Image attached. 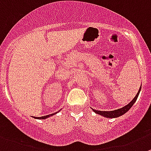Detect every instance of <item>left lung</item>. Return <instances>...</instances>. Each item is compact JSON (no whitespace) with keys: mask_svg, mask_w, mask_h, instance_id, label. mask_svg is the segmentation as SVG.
Instances as JSON below:
<instances>
[{"mask_svg":"<svg viewBox=\"0 0 151 151\" xmlns=\"http://www.w3.org/2000/svg\"><path fill=\"white\" fill-rule=\"evenodd\" d=\"M141 87H142V84H141V87H139V91H138L137 94H136V96L133 98V99L132 100L129 104H127V105L122 107V108L117 109V110H112V111H100V110H93H93L96 113V114L100 115V116H103V117L109 118V119H113V118L119 117V116H122V115H124V113H127V112L131 108L132 106L134 104V103L136 102V100H137V98L139 95V93H140V91H141Z\"/></svg>","mask_w":151,"mask_h":151,"instance_id":"8db88e82","label":"left lung"}]
</instances>
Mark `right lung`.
I'll use <instances>...</instances> for the list:
<instances>
[{"label":"right lung","mask_w":151,"mask_h":151,"mask_svg":"<svg viewBox=\"0 0 151 151\" xmlns=\"http://www.w3.org/2000/svg\"><path fill=\"white\" fill-rule=\"evenodd\" d=\"M60 110H58V112H56V113H52V114H50V115H47V116H41V117H34L35 118V119H47V118H49V117H50V116H53V115H55L56 114V113H58V112H59Z\"/></svg>","instance_id":"1"}]
</instances>
